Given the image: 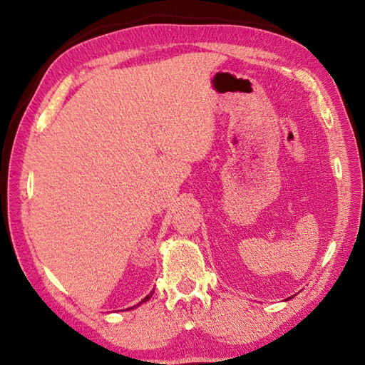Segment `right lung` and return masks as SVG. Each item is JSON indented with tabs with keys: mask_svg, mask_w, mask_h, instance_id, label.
<instances>
[{
	"mask_svg": "<svg viewBox=\"0 0 365 365\" xmlns=\"http://www.w3.org/2000/svg\"><path fill=\"white\" fill-rule=\"evenodd\" d=\"M150 297H152V293H150V294H147V297H145V298H144L141 302H145L147 299H150ZM141 302H139V304H141ZM139 304H136V306H139ZM136 306H135V307H136ZM130 309H133V307H130Z\"/></svg>",
	"mask_w": 365,
	"mask_h": 365,
	"instance_id": "add662e5",
	"label": "right lung"
}]
</instances>
